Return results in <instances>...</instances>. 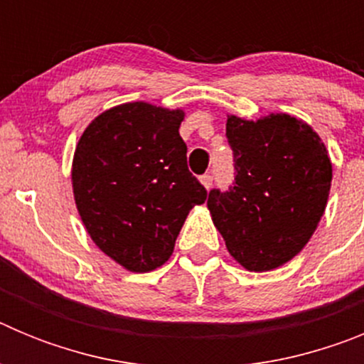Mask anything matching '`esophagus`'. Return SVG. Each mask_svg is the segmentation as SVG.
Returning <instances> with one entry per match:
<instances>
[{
	"label": "esophagus",
	"mask_w": 364,
	"mask_h": 364,
	"mask_svg": "<svg viewBox=\"0 0 364 364\" xmlns=\"http://www.w3.org/2000/svg\"><path fill=\"white\" fill-rule=\"evenodd\" d=\"M200 182H202V186H204L205 189H211V188H213V175L205 173V175L200 176Z\"/></svg>",
	"instance_id": "1"
}]
</instances>
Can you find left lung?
Here are the masks:
<instances>
[{
  "label": "left lung",
  "instance_id": "1",
  "mask_svg": "<svg viewBox=\"0 0 364 364\" xmlns=\"http://www.w3.org/2000/svg\"><path fill=\"white\" fill-rule=\"evenodd\" d=\"M235 180L211 189L208 208L228 252L250 272H268L306 246L326 208L332 162L319 134L290 114L228 117Z\"/></svg>",
  "mask_w": 364,
  "mask_h": 364
}]
</instances>
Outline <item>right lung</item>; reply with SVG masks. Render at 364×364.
<instances>
[{
  "label": "right lung",
  "instance_id": "1",
  "mask_svg": "<svg viewBox=\"0 0 364 364\" xmlns=\"http://www.w3.org/2000/svg\"><path fill=\"white\" fill-rule=\"evenodd\" d=\"M182 111L133 102L102 112L73 160L76 208L96 246L129 272L159 268L208 191L188 169Z\"/></svg>",
  "mask_w": 364,
  "mask_h": 364
}]
</instances>
